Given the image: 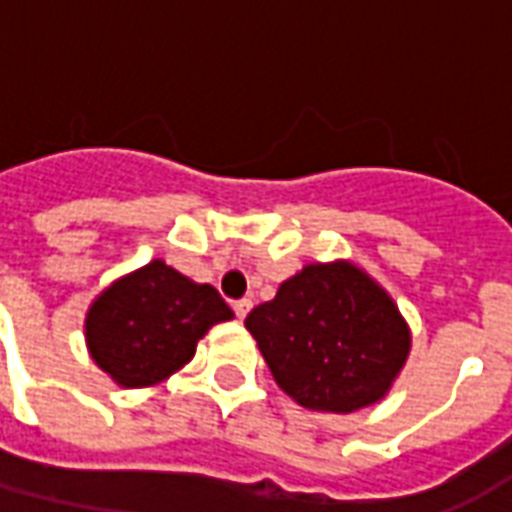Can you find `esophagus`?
Listing matches in <instances>:
<instances>
[{"mask_svg":"<svg viewBox=\"0 0 512 512\" xmlns=\"http://www.w3.org/2000/svg\"><path fill=\"white\" fill-rule=\"evenodd\" d=\"M233 310H235V315H238V321H244L246 315H249V310H252V301H249V299L235 301V304H233Z\"/></svg>","mask_w":512,"mask_h":512,"instance_id":"1","label":"esophagus"}]
</instances>
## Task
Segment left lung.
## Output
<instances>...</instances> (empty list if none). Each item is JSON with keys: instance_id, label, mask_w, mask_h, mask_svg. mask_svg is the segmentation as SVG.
<instances>
[{"instance_id": "1", "label": "left lung", "mask_w": 512, "mask_h": 512, "mask_svg": "<svg viewBox=\"0 0 512 512\" xmlns=\"http://www.w3.org/2000/svg\"><path fill=\"white\" fill-rule=\"evenodd\" d=\"M244 326L279 389L321 414L381 403L411 351L395 299L351 260L307 263Z\"/></svg>"}]
</instances>
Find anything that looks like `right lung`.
<instances>
[{
    "instance_id": "obj_1",
    "label": "right lung",
    "mask_w": 512,
    "mask_h": 512,
    "mask_svg": "<svg viewBox=\"0 0 512 512\" xmlns=\"http://www.w3.org/2000/svg\"><path fill=\"white\" fill-rule=\"evenodd\" d=\"M235 318L213 285H200L167 266H147L115 279L84 315L93 362L123 389L167 381L189 365L211 326Z\"/></svg>"
}]
</instances>
